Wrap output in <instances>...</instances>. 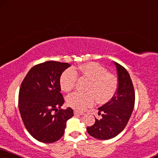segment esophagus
<instances>
[{"instance_id": "34e87169", "label": "esophagus", "mask_w": 158, "mask_h": 158, "mask_svg": "<svg viewBox=\"0 0 158 158\" xmlns=\"http://www.w3.org/2000/svg\"><path fill=\"white\" fill-rule=\"evenodd\" d=\"M74 114L75 115H83V114H84V113L82 112H78V111H76V110H75Z\"/></svg>"}]
</instances>
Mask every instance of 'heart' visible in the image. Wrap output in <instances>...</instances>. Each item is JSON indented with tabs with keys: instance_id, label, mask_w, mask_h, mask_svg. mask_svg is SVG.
<instances>
[{
	"instance_id": "b5f03b06",
	"label": "heart",
	"mask_w": 158,
	"mask_h": 158,
	"mask_svg": "<svg viewBox=\"0 0 158 158\" xmlns=\"http://www.w3.org/2000/svg\"><path fill=\"white\" fill-rule=\"evenodd\" d=\"M77 73L89 79L90 83L86 88L87 93L75 91L67 96V103L72 108L83 111L93 105L95 99L98 103L105 104L114 97L118 87V78L104 67L94 62L63 72L59 79L63 91L67 92L74 89L78 78Z\"/></svg>"
}]
</instances>
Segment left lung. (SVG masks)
I'll return each instance as SVG.
<instances>
[{
	"label": "left lung",
	"mask_w": 158,
	"mask_h": 158,
	"mask_svg": "<svg viewBox=\"0 0 158 158\" xmlns=\"http://www.w3.org/2000/svg\"><path fill=\"white\" fill-rule=\"evenodd\" d=\"M118 72V87L114 97L99 108L100 119L95 118L93 126L87 127V132L94 138L107 140L115 137L126 126L134 110L135 92L130 75L126 69L114 62Z\"/></svg>",
	"instance_id": "1"
}]
</instances>
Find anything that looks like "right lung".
I'll return each mask as SVG.
<instances>
[{
	"label": "right lung",
	"mask_w": 158,
	"mask_h": 158,
	"mask_svg": "<svg viewBox=\"0 0 158 158\" xmlns=\"http://www.w3.org/2000/svg\"><path fill=\"white\" fill-rule=\"evenodd\" d=\"M70 66L47 61L32 67L19 92V110L24 126L36 140L54 143L64 135L67 120L73 116L70 107L60 109L64 100L59 79Z\"/></svg>",
	"instance_id": "right-lung-1"
}]
</instances>
